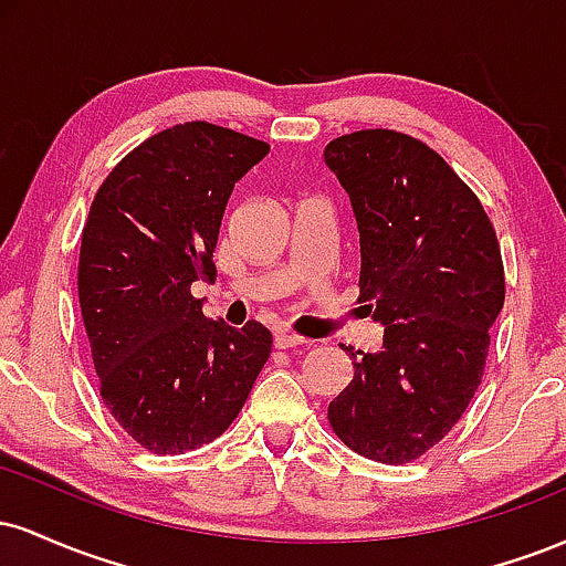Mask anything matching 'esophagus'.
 I'll return each mask as SVG.
<instances>
[{"instance_id":"esophagus-1","label":"esophagus","mask_w":566,"mask_h":566,"mask_svg":"<svg viewBox=\"0 0 566 566\" xmlns=\"http://www.w3.org/2000/svg\"><path fill=\"white\" fill-rule=\"evenodd\" d=\"M274 343H276V348H297V346H303V343H308V340H305V337H301V335L287 333V329H276Z\"/></svg>"}]
</instances>
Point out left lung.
I'll return each mask as SVG.
<instances>
[{"instance_id":"left-lung-1","label":"left lung","mask_w":566,"mask_h":566,"mask_svg":"<svg viewBox=\"0 0 566 566\" xmlns=\"http://www.w3.org/2000/svg\"><path fill=\"white\" fill-rule=\"evenodd\" d=\"M359 226V301L386 327L354 354V380L327 418L369 460H418L458 423L482 382L505 301L500 244L482 201L433 148L359 129L324 148Z\"/></svg>"}]
</instances>
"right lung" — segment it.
Masks as SVG:
<instances>
[{
  "mask_svg": "<svg viewBox=\"0 0 566 566\" xmlns=\"http://www.w3.org/2000/svg\"><path fill=\"white\" fill-rule=\"evenodd\" d=\"M269 143L186 122L151 135L97 188L80 250V305L101 396L157 454L210 444L271 356L269 329L207 322L193 282H216L220 220Z\"/></svg>",
  "mask_w": 566,
  "mask_h": 566,
  "instance_id": "add662e5",
  "label": "right lung"
}]
</instances>
